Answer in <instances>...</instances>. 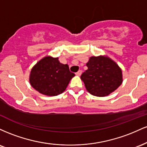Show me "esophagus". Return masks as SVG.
<instances>
[{
	"label": "esophagus",
	"instance_id": "esophagus-1",
	"mask_svg": "<svg viewBox=\"0 0 147 147\" xmlns=\"http://www.w3.org/2000/svg\"><path fill=\"white\" fill-rule=\"evenodd\" d=\"M82 70H79L78 72H76V75H77V76H80L81 75H82Z\"/></svg>",
	"mask_w": 147,
	"mask_h": 147
}]
</instances>
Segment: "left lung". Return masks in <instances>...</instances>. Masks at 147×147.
I'll return each instance as SVG.
<instances>
[{
	"mask_svg": "<svg viewBox=\"0 0 147 147\" xmlns=\"http://www.w3.org/2000/svg\"><path fill=\"white\" fill-rule=\"evenodd\" d=\"M86 66L88 70L82 73L81 79L91 95H109L122 83V70L109 57H91Z\"/></svg>",
	"mask_w": 147,
	"mask_h": 147,
	"instance_id": "1",
	"label": "left lung"
}]
</instances>
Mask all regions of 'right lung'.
<instances>
[{
    "mask_svg": "<svg viewBox=\"0 0 147 147\" xmlns=\"http://www.w3.org/2000/svg\"><path fill=\"white\" fill-rule=\"evenodd\" d=\"M75 75L67 64L61 63L59 59L45 57L32 69L30 83L43 95L56 96L62 93Z\"/></svg>",
    "mask_w": 147,
    "mask_h": 147,
    "instance_id": "1",
    "label": "right lung"
}]
</instances>
